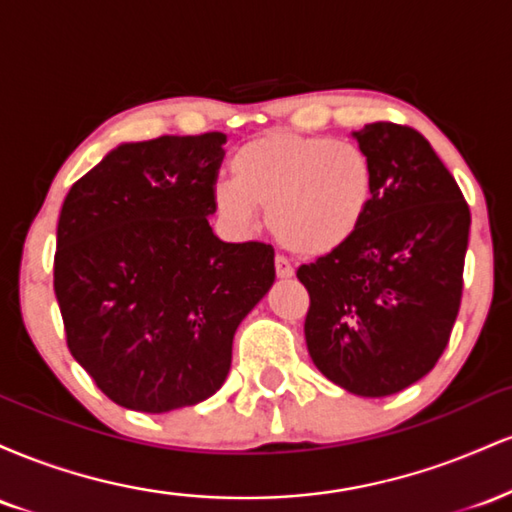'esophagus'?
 Returning <instances> with one entry per match:
<instances>
[{"label": "esophagus", "mask_w": 512, "mask_h": 512, "mask_svg": "<svg viewBox=\"0 0 512 512\" xmlns=\"http://www.w3.org/2000/svg\"><path fill=\"white\" fill-rule=\"evenodd\" d=\"M274 269H276V276H279V279H291V276H293V267H291V262L286 260L284 255H276V260H274Z\"/></svg>", "instance_id": "1"}]
</instances>
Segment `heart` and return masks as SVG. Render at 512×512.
I'll return each mask as SVG.
<instances>
[{"instance_id": "1", "label": "heart", "mask_w": 512, "mask_h": 512, "mask_svg": "<svg viewBox=\"0 0 512 512\" xmlns=\"http://www.w3.org/2000/svg\"><path fill=\"white\" fill-rule=\"evenodd\" d=\"M233 180L214 190L216 209L238 228H252L257 207L286 250L322 257L356 236L373 202V161L358 144L330 137L269 132L243 144Z\"/></svg>"}]
</instances>
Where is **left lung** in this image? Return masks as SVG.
I'll use <instances>...</instances> for the list:
<instances>
[{"label":"left lung","instance_id":"1","mask_svg":"<svg viewBox=\"0 0 512 512\" xmlns=\"http://www.w3.org/2000/svg\"><path fill=\"white\" fill-rule=\"evenodd\" d=\"M375 173L366 221L349 243L296 276L308 289L305 342L322 375L361 397H387L438 363L462 303L469 207L414 127L354 132Z\"/></svg>","mask_w":512,"mask_h":512}]
</instances>
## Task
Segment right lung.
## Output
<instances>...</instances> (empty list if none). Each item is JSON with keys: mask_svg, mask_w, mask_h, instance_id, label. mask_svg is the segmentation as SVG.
<instances>
[{"mask_svg": "<svg viewBox=\"0 0 512 512\" xmlns=\"http://www.w3.org/2000/svg\"><path fill=\"white\" fill-rule=\"evenodd\" d=\"M226 134L122 144L79 178L57 223L67 346L105 397L163 414L214 395L240 320L274 284V248L209 226Z\"/></svg>", "mask_w": 512, "mask_h": 512, "instance_id": "right-lung-1", "label": "right lung"}]
</instances>
